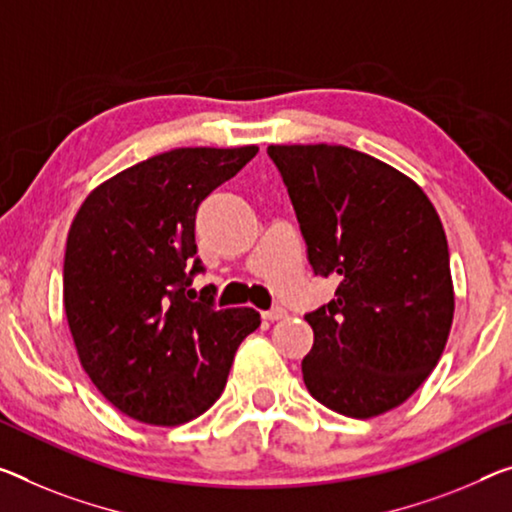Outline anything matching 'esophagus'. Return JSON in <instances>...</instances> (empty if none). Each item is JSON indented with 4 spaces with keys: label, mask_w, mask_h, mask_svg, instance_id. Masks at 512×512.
Here are the masks:
<instances>
[{
    "label": "esophagus",
    "mask_w": 512,
    "mask_h": 512,
    "mask_svg": "<svg viewBox=\"0 0 512 512\" xmlns=\"http://www.w3.org/2000/svg\"><path fill=\"white\" fill-rule=\"evenodd\" d=\"M286 316H288V313H286V309H283V306H272L270 311H263V318H265V320H270V322H274V320H283Z\"/></svg>",
    "instance_id": "34e87169"
}]
</instances>
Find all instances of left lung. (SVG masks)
<instances>
[{
	"label": "left lung",
	"mask_w": 512,
	"mask_h": 512,
	"mask_svg": "<svg viewBox=\"0 0 512 512\" xmlns=\"http://www.w3.org/2000/svg\"><path fill=\"white\" fill-rule=\"evenodd\" d=\"M267 153L297 212L313 272L334 300L304 320V384L329 410L373 419L403 405L446 348L455 293L435 206L403 171L336 144Z\"/></svg>",
	"instance_id": "1"
}]
</instances>
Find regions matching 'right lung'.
<instances>
[{"label":"right lung","mask_w":512,"mask_h":512,"mask_svg":"<svg viewBox=\"0 0 512 512\" xmlns=\"http://www.w3.org/2000/svg\"><path fill=\"white\" fill-rule=\"evenodd\" d=\"M258 146L174 148L102 180L70 224L64 309L84 373L116 410L180 426L222 396L235 350L261 325L251 306L194 302V219ZM193 270L186 272V265Z\"/></svg>","instance_id":"1"}]
</instances>
